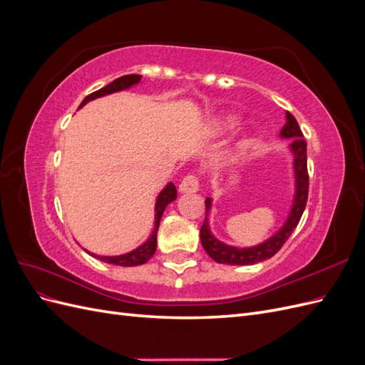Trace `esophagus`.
<instances>
[{"label": "esophagus", "mask_w": 365, "mask_h": 365, "mask_svg": "<svg viewBox=\"0 0 365 365\" xmlns=\"http://www.w3.org/2000/svg\"><path fill=\"white\" fill-rule=\"evenodd\" d=\"M200 189V181H197V176L195 173H189L184 176L181 184H180V192L187 193V192H197Z\"/></svg>", "instance_id": "esophagus-1"}]
</instances>
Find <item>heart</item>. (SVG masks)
I'll return each instance as SVG.
<instances>
[{
    "instance_id": "heart-1",
    "label": "heart",
    "mask_w": 365,
    "mask_h": 365,
    "mask_svg": "<svg viewBox=\"0 0 365 365\" xmlns=\"http://www.w3.org/2000/svg\"><path fill=\"white\" fill-rule=\"evenodd\" d=\"M233 125H235V123H233V121H231V120H228L227 123H224V126H228V128H230V126H233Z\"/></svg>"
}]
</instances>
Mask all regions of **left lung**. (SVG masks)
<instances>
[{"label":"left lung","instance_id":"1","mask_svg":"<svg viewBox=\"0 0 365 365\" xmlns=\"http://www.w3.org/2000/svg\"><path fill=\"white\" fill-rule=\"evenodd\" d=\"M280 135L283 138L291 140V150L294 155V175H295V196L294 204L289 212L284 225L271 236L268 240L251 248H237L233 245H227L224 242L217 240L208 225V212L212 208V197L205 200V220L201 227V244L207 254L217 263L224 264H254L271 259L275 252L284 245L289 239L292 231L300 222V217L304 212L309 193V175H307V152L306 141L303 138V132L298 126L295 117L291 113H286V123L283 125Z\"/></svg>","mask_w":365,"mask_h":365}]
</instances>
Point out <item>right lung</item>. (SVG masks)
<instances>
[{"label": "right lung", "instance_id": "add662e5", "mask_svg": "<svg viewBox=\"0 0 365 365\" xmlns=\"http://www.w3.org/2000/svg\"><path fill=\"white\" fill-rule=\"evenodd\" d=\"M140 81H141V76L140 74L121 76V77H118V79H115L114 82H111L109 85L101 88V90L91 93L90 96H86L79 108H82L83 105H86L90 101H94V98H97V97H102V96H108V94H113V93H117V91L128 90V88L137 85ZM175 200H176V187H175L173 182H169L168 185L164 187V189L161 190V193L157 197V204H155V225H153V231H152L150 237L145 242V244L140 245L134 251L126 252V254H121V256H97V254H93V252L86 251V250L85 251L88 254H91L93 257H96L98 260L106 262V263H111V264H118V267H137V264L146 263L153 256V252H155V250H157V233H158L160 220H161V216L164 213V210H165V207H168Z\"/></svg>", "mask_w": 365, "mask_h": 365}]
</instances>
